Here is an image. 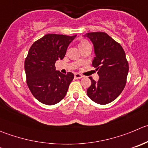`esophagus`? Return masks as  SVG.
Returning <instances> with one entry per match:
<instances>
[{
  "label": "esophagus",
  "instance_id": "esophagus-1",
  "mask_svg": "<svg viewBox=\"0 0 148 148\" xmlns=\"http://www.w3.org/2000/svg\"><path fill=\"white\" fill-rule=\"evenodd\" d=\"M82 77H83V76L82 75V74H74V78L77 79H81V78H82Z\"/></svg>",
  "mask_w": 148,
  "mask_h": 148
}]
</instances>
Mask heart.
<instances>
[{
  "instance_id": "b5f03b06",
  "label": "heart",
  "mask_w": 148,
  "mask_h": 148,
  "mask_svg": "<svg viewBox=\"0 0 148 148\" xmlns=\"http://www.w3.org/2000/svg\"><path fill=\"white\" fill-rule=\"evenodd\" d=\"M87 44H90V43H89V42H87V41L84 40V41H82V42H80V44H79V47L83 46V45H87ZM79 61H81V62H82V59H81V58H80V59H79Z\"/></svg>"
}]
</instances>
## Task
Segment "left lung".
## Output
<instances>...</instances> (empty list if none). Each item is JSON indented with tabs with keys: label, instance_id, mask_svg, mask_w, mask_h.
Returning <instances> with one entry per match:
<instances>
[{
	"label": "left lung",
	"instance_id": "obj_1",
	"mask_svg": "<svg viewBox=\"0 0 148 148\" xmlns=\"http://www.w3.org/2000/svg\"><path fill=\"white\" fill-rule=\"evenodd\" d=\"M84 36L94 45L95 56L92 66L97 71L99 80L92 77L87 94L97 104L106 105L119 97L127 83L129 64L124 49L106 32H88Z\"/></svg>",
	"mask_w": 148,
	"mask_h": 148
}]
</instances>
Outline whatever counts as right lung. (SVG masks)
I'll return each instance as SVG.
<instances>
[{
  "instance_id": "right-lung-1",
  "label": "right lung",
  "mask_w": 148,
  "mask_h": 148,
  "mask_svg": "<svg viewBox=\"0 0 148 148\" xmlns=\"http://www.w3.org/2000/svg\"><path fill=\"white\" fill-rule=\"evenodd\" d=\"M76 36L48 34L30 47L24 61L26 81L32 94L40 103L55 105L66 95L74 74L56 71L55 64L64 58Z\"/></svg>"
}]
</instances>
